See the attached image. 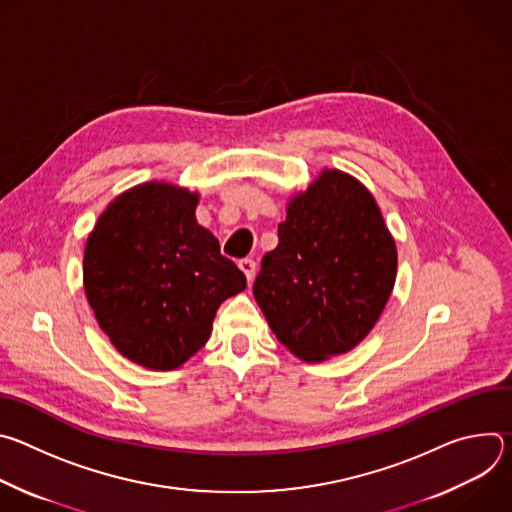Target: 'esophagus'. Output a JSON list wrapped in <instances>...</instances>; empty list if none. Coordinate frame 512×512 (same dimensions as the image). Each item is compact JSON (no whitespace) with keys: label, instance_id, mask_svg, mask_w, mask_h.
Returning <instances> with one entry per match:
<instances>
[{"label":"esophagus","instance_id":"obj_1","mask_svg":"<svg viewBox=\"0 0 512 512\" xmlns=\"http://www.w3.org/2000/svg\"><path fill=\"white\" fill-rule=\"evenodd\" d=\"M255 267H257V265H255V261H253V259H249V257L239 261V269L245 273V277H247L249 281L255 277Z\"/></svg>","mask_w":512,"mask_h":512}]
</instances>
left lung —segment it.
<instances>
[{
  "label": "left lung",
  "mask_w": 512,
  "mask_h": 512,
  "mask_svg": "<svg viewBox=\"0 0 512 512\" xmlns=\"http://www.w3.org/2000/svg\"><path fill=\"white\" fill-rule=\"evenodd\" d=\"M253 296L277 340L320 362L352 350L381 318L397 275L395 241L356 178L324 170L287 204Z\"/></svg>",
  "instance_id": "8db88e82"
}]
</instances>
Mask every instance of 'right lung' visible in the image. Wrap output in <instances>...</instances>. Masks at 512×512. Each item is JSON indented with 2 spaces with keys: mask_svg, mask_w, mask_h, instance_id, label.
Returning a JSON list of instances; mask_svg holds the SVG:
<instances>
[{
  "mask_svg": "<svg viewBox=\"0 0 512 512\" xmlns=\"http://www.w3.org/2000/svg\"><path fill=\"white\" fill-rule=\"evenodd\" d=\"M196 204V192L145 182L119 194L87 239L83 283L95 318L145 369H178L210 338L218 306L247 287L196 223Z\"/></svg>",
  "mask_w": 512,
  "mask_h": 512,
  "instance_id": "add662e5",
  "label": "right lung"
}]
</instances>
